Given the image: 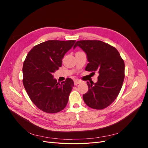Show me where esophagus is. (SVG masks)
I'll list each match as a JSON object with an SVG mask.
<instances>
[{
  "instance_id": "34e87169",
  "label": "esophagus",
  "mask_w": 148,
  "mask_h": 148,
  "mask_svg": "<svg viewBox=\"0 0 148 148\" xmlns=\"http://www.w3.org/2000/svg\"><path fill=\"white\" fill-rule=\"evenodd\" d=\"M81 82H82L80 81V80H78V79H75V81H74V84H75V85H77L78 84L80 83Z\"/></svg>"
}]
</instances>
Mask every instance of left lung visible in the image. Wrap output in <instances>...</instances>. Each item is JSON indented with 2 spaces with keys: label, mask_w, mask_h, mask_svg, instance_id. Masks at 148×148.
<instances>
[{
  "label": "left lung",
  "mask_w": 148,
  "mask_h": 148,
  "mask_svg": "<svg viewBox=\"0 0 148 148\" xmlns=\"http://www.w3.org/2000/svg\"><path fill=\"white\" fill-rule=\"evenodd\" d=\"M86 54L85 70L97 71V82L89 84L88 91L83 95L86 104L95 109L108 107L118 96L125 78V64L119 52L109 44L97 40H84L76 42ZM94 73V72H93Z\"/></svg>",
  "instance_id": "8db88e82"
}]
</instances>
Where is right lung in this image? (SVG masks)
<instances>
[{
  "instance_id": "right-lung-1",
  "label": "right lung",
  "mask_w": 148,
  "mask_h": 148,
  "mask_svg": "<svg viewBox=\"0 0 148 148\" xmlns=\"http://www.w3.org/2000/svg\"><path fill=\"white\" fill-rule=\"evenodd\" d=\"M75 42L49 40L33 47L26 56L23 66L24 87L31 100L45 112H59L69 101L73 81L66 78L59 83L52 74L62 66L65 54Z\"/></svg>"
}]
</instances>
